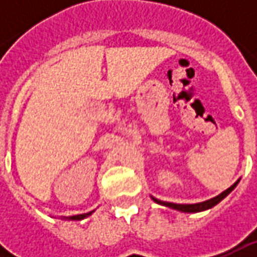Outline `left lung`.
<instances>
[{
	"label": "left lung",
	"instance_id": "1",
	"mask_svg": "<svg viewBox=\"0 0 257 257\" xmlns=\"http://www.w3.org/2000/svg\"><path fill=\"white\" fill-rule=\"evenodd\" d=\"M237 183L239 180L232 184L227 190H224L222 192L219 196H216V197H213L210 200H206V202H202V203H194V204H176V203H170V202H162V200H159V199H154L152 197L154 202L159 203V204H163L166 207H172L174 210H179V212H184V213H197V212H203V210H207V209H212L213 206H216L217 203H220L229 194V193L232 192L233 189L237 186Z\"/></svg>",
	"mask_w": 257,
	"mask_h": 257
}]
</instances>
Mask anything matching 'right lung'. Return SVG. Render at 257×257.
I'll use <instances>...</instances> for the list:
<instances>
[{
  "instance_id": "right-lung-1",
  "label": "right lung",
  "mask_w": 257,
  "mask_h": 257,
  "mask_svg": "<svg viewBox=\"0 0 257 257\" xmlns=\"http://www.w3.org/2000/svg\"><path fill=\"white\" fill-rule=\"evenodd\" d=\"M93 212L90 213H83V214H75V216H71V217H68L70 220H81V219H84L87 216H90Z\"/></svg>"
}]
</instances>
